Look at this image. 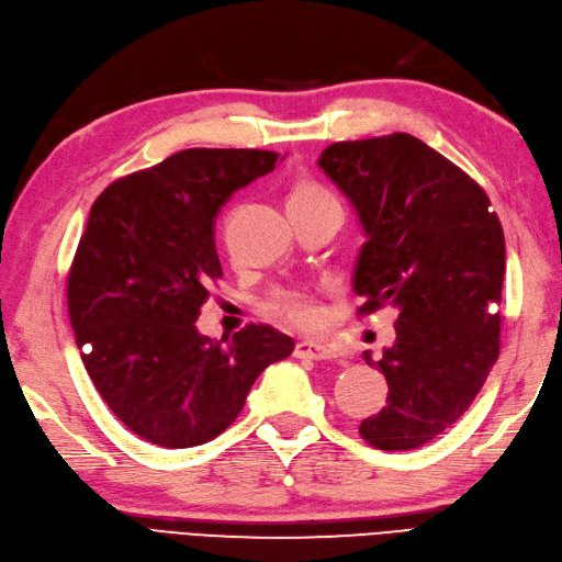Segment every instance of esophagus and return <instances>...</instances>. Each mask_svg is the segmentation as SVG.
<instances>
[{
	"label": "esophagus",
	"mask_w": 562,
	"mask_h": 562,
	"mask_svg": "<svg viewBox=\"0 0 562 562\" xmlns=\"http://www.w3.org/2000/svg\"><path fill=\"white\" fill-rule=\"evenodd\" d=\"M294 356L296 358H308V361H329L335 358V351L327 347V344L321 341H296L294 347Z\"/></svg>",
	"instance_id": "esophagus-1"
}]
</instances>
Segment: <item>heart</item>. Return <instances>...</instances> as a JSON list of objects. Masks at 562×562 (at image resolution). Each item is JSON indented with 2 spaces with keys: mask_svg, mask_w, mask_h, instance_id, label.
Masks as SVG:
<instances>
[{
  "mask_svg": "<svg viewBox=\"0 0 562 562\" xmlns=\"http://www.w3.org/2000/svg\"><path fill=\"white\" fill-rule=\"evenodd\" d=\"M321 194H327V192L321 190L318 184H301L292 196H321ZM270 311L282 315V318H286L299 327H315L323 318V311L318 304H315V299L299 290H282L278 294H272Z\"/></svg>",
  "mask_w": 562,
  "mask_h": 562,
  "instance_id": "1",
  "label": "heart"
}]
</instances>
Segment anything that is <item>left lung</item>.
<instances>
[{
	"label": "left lung",
	"instance_id": "1",
	"mask_svg": "<svg viewBox=\"0 0 562 562\" xmlns=\"http://www.w3.org/2000/svg\"><path fill=\"white\" fill-rule=\"evenodd\" d=\"M318 166L366 233L353 272L361 313L398 311L380 361L386 406L361 423L382 451L418 449L449 429L498 358L506 239L482 187L418 137L337 142Z\"/></svg>",
	"mask_w": 562,
	"mask_h": 562
}]
</instances>
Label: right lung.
<instances>
[{"label":"right lung","mask_w":562,"mask_h":562,"mask_svg":"<svg viewBox=\"0 0 562 562\" xmlns=\"http://www.w3.org/2000/svg\"><path fill=\"white\" fill-rule=\"evenodd\" d=\"M278 156L184 149L109 184L92 204L68 276L70 325L97 392L142 439L166 449L215 439L256 378L294 351L270 325H247L227 344L194 325L223 276L215 215Z\"/></svg>","instance_id":"right-lung-1"}]
</instances>
